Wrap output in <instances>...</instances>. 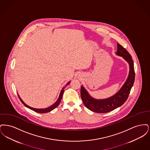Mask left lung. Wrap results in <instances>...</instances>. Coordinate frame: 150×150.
Masks as SVG:
<instances>
[{
	"label": "left lung",
	"mask_w": 150,
	"mask_h": 150,
	"mask_svg": "<svg viewBox=\"0 0 150 150\" xmlns=\"http://www.w3.org/2000/svg\"><path fill=\"white\" fill-rule=\"evenodd\" d=\"M116 54L123 57L129 64L128 78L121 89L112 97L103 100H97L91 97L83 86H81L80 94L84 105L87 108L94 112L106 113L121 106L128 98L130 90L135 80L134 63L131 55L125 48L117 43Z\"/></svg>",
	"instance_id": "8db88e82"
}]
</instances>
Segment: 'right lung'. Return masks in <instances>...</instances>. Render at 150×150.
Instances as JSON below:
<instances>
[{
	"instance_id": "add662e5",
	"label": "right lung",
	"mask_w": 150,
	"mask_h": 150,
	"mask_svg": "<svg viewBox=\"0 0 150 150\" xmlns=\"http://www.w3.org/2000/svg\"><path fill=\"white\" fill-rule=\"evenodd\" d=\"M70 81H69V83H67L66 84V85L64 86V87L62 88V89L61 91V93L59 94V97H58V100H57V101H56L53 105H52L51 106H50V107H48V108H33V107H30V106H28L26 104H25V103L23 102V100H21V98L20 97V96H19L18 94V97H19L20 100H21L22 103L26 107L29 108L30 110H32L33 111H35V112H38V113H47V112H50L51 111H52L53 110H54V108H56L59 105V104L60 103L61 100H62V97L63 93L64 92V88H66V86H67V85H69V84H70Z\"/></svg>"
}]
</instances>
